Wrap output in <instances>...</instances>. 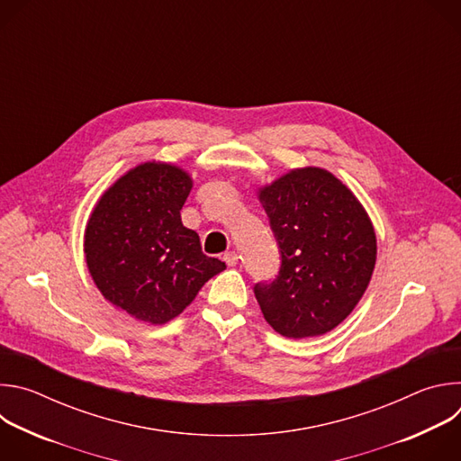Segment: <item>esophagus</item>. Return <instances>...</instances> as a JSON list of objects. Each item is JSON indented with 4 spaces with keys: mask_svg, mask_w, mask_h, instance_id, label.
<instances>
[{
    "mask_svg": "<svg viewBox=\"0 0 461 461\" xmlns=\"http://www.w3.org/2000/svg\"><path fill=\"white\" fill-rule=\"evenodd\" d=\"M224 262H226L228 267H237V262H239L237 251H228V253H224Z\"/></svg>",
    "mask_w": 461,
    "mask_h": 461,
    "instance_id": "obj_1",
    "label": "esophagus"
}]
</instances>
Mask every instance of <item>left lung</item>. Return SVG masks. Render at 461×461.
Instances as JSON below:
<instances>
[{
	"mask_svg": "<svg viewBox=\"0 0 461 461\" xmlns=\"http://www.w3.org/2000/svg\"><path fill=\"white\" fill-rule=\"evenodd\" d=\"M257 196L281 248V272L255 285L267 322L285 338L324 336L357 306L374 274L377 239L354 191L306 166L260 185Z\"/></svg>",
	"mask_w": 461,
	"mask_h": 461,
	"instance_id": "1",
	"label": "left lung"
}]
</instances>
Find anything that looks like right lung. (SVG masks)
I'll use <instances>...</instances> for the list:
<instances>
[{
  "mask_svg": "<svg viewBox=\"0 0 461 461\" xmlns=\"http://www.w3.org/2000/svg\"><path fill=\"white\" fill-rule=\"evenodd\" d=\"M191 187L184 167L148 160L116 178L87 219L84 255L93 283L104 299L140 322L175 319L226 270L182 224Z\"/></svg>",
  "mask_w": 461,
  "mask_h": 461,
  "instance_id": "obj_1",
  "label": "right lung"
}]
</instances>
